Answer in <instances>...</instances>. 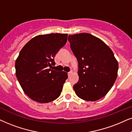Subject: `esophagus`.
Masks as SVG:
<instances>
[{"label": "esophagus", "mask_w": 132, "mask_h": 132, "mask_svg": "<svg viewBox=\"0 0 132 132\" xmlns=\"http://www.w3.org/2000/svg\"><path fill=\"white\" fill-rule=\"evenodd\" d=\"M72 73V71H70L69 72H68V76L70 77V75H71Z\"/></svg>", "instance_id": "1"}]
</instances>
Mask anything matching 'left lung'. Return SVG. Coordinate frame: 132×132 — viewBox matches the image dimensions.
Instances as JSON below:
<instances>
[{
    "label": "left lung",
    "instance_id": "obj_1",
    "mask_svg": "<svg viewBox=\"0 0 132 132\" xmlns=\"http://www.w3.org/2000/svg\"><path fill=\"white\" fill-rule=\"evenodd\" d=\"M78 60L79 80L73 86L82 100L95 101L104 96L117 79L118 63L109 47L99 38L80 33L68 37Z\"/></svg>",
    "mask_w": 132,
    "mask_h": 132
}]
</instances>
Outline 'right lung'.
I'll list each match as a JSON object with an SVG mask.
<instances>
[{
    "label": "right lung",
    "mask_w": 132,
    "mask_h": 132,
    "mask_svg": "<svg viewBox=\"0 0 132 132\" xmlns=\"http://www.w3.org/2000/svg\"><path fill=\"white\" fill-rule=\"evenodd\" d=\"M67 39L68 34L38 35L21 50L15 60V75L31 100L47 103L60 95L68 73L54 70L52 66L55 64L56 54Z\"/></svg>",
    "instance_id": "add662e5"
}]
</instances>
